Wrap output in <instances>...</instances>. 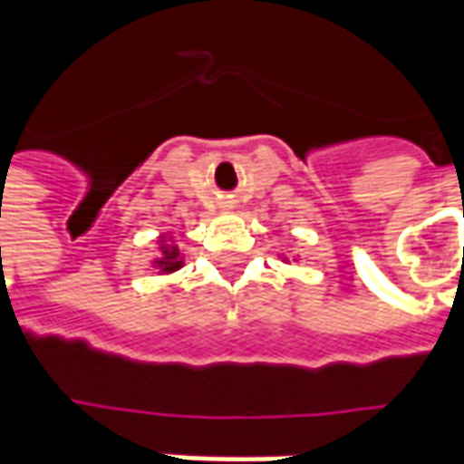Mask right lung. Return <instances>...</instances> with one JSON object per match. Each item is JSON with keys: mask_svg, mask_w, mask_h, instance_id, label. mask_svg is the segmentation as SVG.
<instances>
[{"mask_svg": "<svg viewBox=\"0 0 464 464\" xmlns=\"http://www.w3.org/2000/svg\"><path fill=\"white\" fill-rule=\"evenodd\" d=\"M160 250H162V258L154 260V266H157V268H160L162 274L178 271V268L183 266V260H180V253H178V247H175V245H162Z\"/></svg>", "mask_w": 464, "mask_h": 464, "instance_id": "add662e5", "label": "right lung"}]
</instances>
